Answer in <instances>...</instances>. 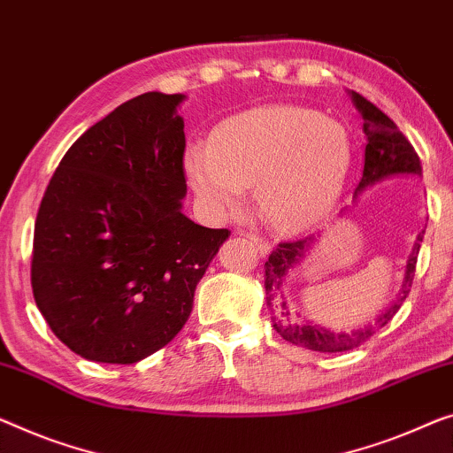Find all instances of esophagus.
<instances>
[{
    "mask_svg": "<svg viewBox=\"0 0 453 453\" xmlns=\"http://www.w3.org/2000/svg\"><path fill=\"white\" fill-rule=\"evenodd\" d=\"M248 238L256 246V250H258V254L262 256V258H266V256L270 254V244H268V242L256 238V235H248Z\"/></svg>",
    "mask_w": 453,
    "mask_h": 453,
    "instance_id": "obj_1",
    "label": "esophagus"
}]
</instances>
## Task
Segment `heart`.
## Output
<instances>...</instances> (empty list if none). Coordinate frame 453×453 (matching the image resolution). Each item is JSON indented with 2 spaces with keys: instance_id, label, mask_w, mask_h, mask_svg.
<instances>
[{
  "instance_id": "heart-1",
  "label": "heart",
  "mask_w": 453,
  "mask_h": 453,
  "mask_svg": "<svg viewBox=\"0 0 453 453\" xmlns=\"http://www.w3.org/2000/svg\"><path fill=\"white\" fill-rule=\"evenodd\" d=\"M349 140L337 121L295 105H265L227 118L209 144L185 152L195 191L218 211H234L254 185L260 218L280 234H301L327 218L349 168Z\"/></svg>"
}]
</instances>
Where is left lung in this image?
I'll list each match as a JSON object with an SVG mask.
<instances>
[{
    "instance_id": "1",
    "label": "left lung",
    "mask_w": 453,
    "mask_h": 453,
    "mask_svg": "<svg viewBox=\"0 0 453 453\" xmlns=\"http://www.w3.org/2000/svg\"><path fill=\"white\" fill-rule=\"evenodd\" d=\"M352 97V104L360 111L364 119L362 130L366 134V148H364V171L362 179L357 183L354 195H362L374 185L393 177H423L421 160L417 157L415 148L411 142L403 136V132L390 119L387 113H382L374 104L364 99L360 93L348 91ZM425 229L417 234V240L404 265V274L399 293L395 299L388 303L387 309H382L380 315L376 317L374 323L352 329V332L335 334L332 329L317 326L313 321H296L291 305L287 301L285 282L287 276L295 268L303 265L309 252L315 248L317 238L285 242L270 254V258L265 262V288H266V305L273 311V327L276 329L282 340L295 343V346L313 349V352H346V349L357 348L362 342H366L370 335L376 332V327H384L393 319L395 313L399 311L403 301L407 299L411 282L415 276L417 254H419Z\"/></svg>"
}]
</instances>
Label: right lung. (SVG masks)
I'll return each mask as SVG.
<instances>
[{"label": "right lung", "mask_w": 453, "mask_h": 453, "mask_svg": "<svg viewBox=\"0 0 453 453\" xmlns=\"http://www.w3.org/2000/svg\"><path fill=\"white\" fill-rule=\"evenodd\" d=\"M183 101L150 91L121 104L69 148L46 187L34 299L85 360L134 364L165 348L229 235L183 213Z\"/></svg>", "instance_id": "1"}]
</instances>
